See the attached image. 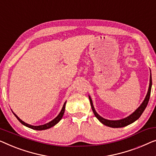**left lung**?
<instances>
[{
  "label": "left lung",
  "mask_w": 156,
  "mask_h": 156,
  "mask_svg": "<svg viewBox=\"0 0 156 156\" xmlns=\"http://www.w3.org/2000/svg\"><path fill=\"white\" fill-rule=\"evenodd\" d=\"M151 86H152V78H151V75L150 84H149L148 93H147L146 97V98H145V100H144L143 103L141 105V106H140L139 108H138L134 112H133V114H131L130 116H129V117H127L126 118H124V119H123L117 120V121H112V120L105 119H104V118H102V117H100V116L98 115L97 112H96L95 109H94L93 102H92L90 97H89L91 107H92V109H93L94 115H95V117H97V119L99 120L101 123H102L103 124L105 125V126L112 127V128H121V127L126 126H127V125H129V124H131V123L134 122L136 120H137L140 117H141L142 113L144 112L145 109H146V107H147V105H148L149 99H150Z\"/></svg>",
  "instance_id": "1"
}]
</instances>
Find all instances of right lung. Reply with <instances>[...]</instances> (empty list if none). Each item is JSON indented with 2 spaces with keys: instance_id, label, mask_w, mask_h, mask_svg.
Returning <instances> with one entry per match:
<instances>
[{
  "instance_id": "add662e5",
  "label": "right lung",
  "mask_w": 156,
  "mask_h": 156,
  "mask_svg": "<svg viewBox=\"0 0 156 156\" xmlns=\"http://www.w3.org/2000/svg\"><path fill=\"white\" fill-rule=\"evenodd\" d=\"M66 103V102H65L64 105H63V106L62 107V109H61V112L59 113V115L57 116V117L55 118V119H53V120H52V121H51L50 122L47 123V124H44V125H40V126H32V125L28 124H27V123H25V122H24L22 121V120L20 119V118L17 117V116L15 115V114H14V113H13V114H14L15 116V117H16L17 119L19 120L20 122L22 123V124H23V125H25V126L29 127V128H30V129H34V130H39V131H40V130H45V129H49V128H51V127L54 126V125H56L57 123H58L61 119V118L63 117V114H64V112H65Z\"/></svg>"
}]
</instances>
